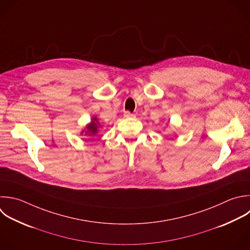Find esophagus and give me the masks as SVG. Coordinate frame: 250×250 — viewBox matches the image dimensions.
I'll use <instances>...</instances> for the list:
<instances>
[{
	"mask_svg": "<svg viewBox=\"0 0 250 250\" xmlns=\"http://www.w3.org/2000/svg\"><path fill=\"white\" fill-rule=\"evenodd\" d=\"M124 117H125V118H134V117H136V115L133 114V113H131V112H129V111H126V112L124 113Z\"/></svg>",
	"mask_w": 250,
	"mask_h": 250,
	"instance_id": "34e87169",
	"label": "esophagus"
}]
</instances>
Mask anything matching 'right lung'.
Returning a JSON list of instances; mask_svg holds the SVG:
<instances>
[{
    "label": "right lung",
    "instance_id": "1",
    "mask_svg": "<svg viewBox=\"0 0 250 250\" xmlns=\"http://www.w3.org/2000/svg\"><path fill=\"white\" fill-rule=\"evenodd\" d=\"M101 127H102V124L100 123L99 119L96 116H93V118L91 119V122L88 123L85 126V128L81 131V135H85L89 137L96 136L99 133V130Z\"/></svg>",
    "mask_w": 250,
    "mask_h": 250
}]
</instances>
